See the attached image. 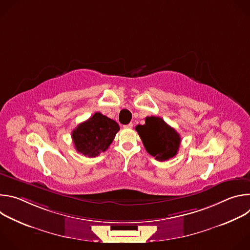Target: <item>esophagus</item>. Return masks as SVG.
Instances as JSON below:
<instances>
[{"label":"esophagus","mask_w":250,"mask_h":250,"mask_svg":"<svg viewBox=\"0 0 250 250\" xmlns=\"http://www.w3.org/2000/svg\"><path fill=\"white\" fill-rule=\"evenodd\" d=\"M133 126V125H132V123H129L128 125H125V128H131Z\"/></svg>","instance_id":"1"}]
</instances>
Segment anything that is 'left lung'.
<instances>
[{
	"mask_svg": "<svg viewBox=\"0 0 250 250\" xmlns=\"http://www.w3.org/2000/svg\"><path fill=\"white\" fill-rule=\"evenodd\" d=\"M135 129L146 151L158 161L169 160L179 150L180 134L159 117H147L146 124Z\"/></svg>",
	"mask_w": 250,
	"mask_h": 250,
	"instance_id": "1",
	"label": "left lung"
}]
</instances>
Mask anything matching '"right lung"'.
Masks as SVG:
<instances>
[{
	"mask_svg": "<svg viewBox=\"0 0 250 250\" xmlns=\"http://www.w3.org/2000/svg\"><path fill=\"white\" fill-rule=\"evenodd\" d=\"M119 130L120 126L114 120L95 113L72 131V139L78 152L96 157L109 148Z\"/></svg>",
	"mask_w": 250,
	"mask_h": 250,
	"instance_id": "1",
	"label": "right lung"
}]
</instances>
